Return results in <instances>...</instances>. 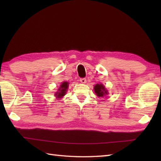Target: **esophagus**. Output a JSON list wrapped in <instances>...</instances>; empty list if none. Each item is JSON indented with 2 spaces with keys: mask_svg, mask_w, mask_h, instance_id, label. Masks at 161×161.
Returning <instances> with one entry per match:
<instances>
[{
  "mask_svg": "<svg viewBox=\"0 0 161 161\" xmlns=\"http://www.w3.org/2000/svg\"><path fill=\"white\" fill-rule=\"evenodd\" d=\"M80 82L82 83V84L86 83V78H81V79H80Z\"/></svg>",
  "mask_w": 161,
  "mask_h": 161,
  "instance_id": "obj_1",
  "label": "esophagus"
}]
</instances>
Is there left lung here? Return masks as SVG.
<instances>
[{"label": "left lung", "instance_id": "left-lung-1", "mask_svg": "<svg viewBox=\"0 0 161 161\" xmlns=\"http://www.w3.org/2000/svg\"><path fill=\"white\" fill-rule=\"evenodd\" d=\"M94 91L96 95H97L98 97H104L107 94H108V91L106 89L105 86L102 84H97L95 85L94 86Z\"/></svg>", "mask_w": 161, "mask_h": 161}]
</instances>
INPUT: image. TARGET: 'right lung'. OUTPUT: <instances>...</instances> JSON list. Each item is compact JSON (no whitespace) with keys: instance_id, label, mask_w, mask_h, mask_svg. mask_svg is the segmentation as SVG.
Segmentation results:
<instances>
[{"instance_id":"1","label":"right lung","mask_w":161,"mask_h":161,"mask_svg":"<svg viewBox=\"0 0 161 161\" xmlns=\"http://www.w3.org/2000/svg\"><path fill=\"white\" fill-rule=\"evenodd\" d=\"M68 84H69V83H68L67 81H64V82L61 83L59 88L58 89V91L57 93H55V94H54L57 98L61 99L62 98V97H64L65 95H66L68 87Z\"/></svg>"}]
</instances>
